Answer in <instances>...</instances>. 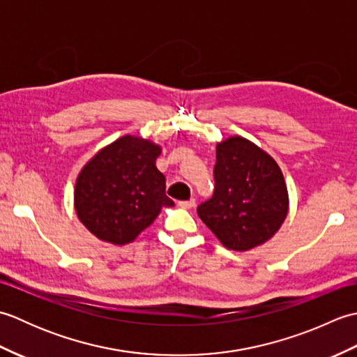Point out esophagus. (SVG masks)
<instances>
[{
  "instance_id": "34e87169",
  "label": "esophagus",
  "mask_w": 357,
  "mask_h": 357,
  "mask_svg": "<svg viewBox=\"0 0 357 357\" xmlns=\"http://www.w3.org/2000/svg\"><path fill=\"white\" fill-rule=\"evenodd\" d=\"M195 204H196L195 199H188V201H179L178 206L181 208H192V207H195Z\"/></svg>"
}]
</instances>
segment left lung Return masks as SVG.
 Returning a JSON list of instances; mask_svg holds the SVG:
<instances>
[{
	"label": "left lung",
	"instance_id": "left-lung-1",
	"mask_svg": "<svg viewBox=\"0 0 357 357\" xmlns=\"http://www.w3.org/2000/svg\"><path fill=\"white\" fill-rule=\"evenodd\" d=\"M215 192L198 215L222 245L245 252L264 244L282 225L288 193L276 161L241 136L216 146Z\"/></svg>",
	"mask_w": 357,
	"mask_h": 357
}]
</instances>
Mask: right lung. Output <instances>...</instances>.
<instances>
[{
	"label": "right lung",
	"instance_id": "right-lung-1",
	"mask_svg": "<svg viewBox=\"0 0 357 357\" xmlns=\"http://www.w3.org/2000/svg\"><path fill=\"white\" fill-rule=\"evenodd\" d=\"M161 147L138 136H123L96 153L75 187L79 221L98 239L124 245L155 221L165 195V178L155 161Z\"/></svg>",
	"mask_w": 357,
	"mask_h": 357
}]
</instances>
